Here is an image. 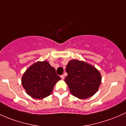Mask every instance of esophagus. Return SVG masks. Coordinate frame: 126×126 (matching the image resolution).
<instances>
[{"instance_id":"34e87169","label":"esophagus","mask_w":126,"mask_h":126,"mask_svg":"<svg viewBox=\"0 0 126 126\" xmlns=\"http://www.w3.org/2000/svg\"><path fill=\"white\" fill-rule=\"evenodd\" d=\"M60 77H61V78H62V80H63V79H64V75H61Z\"/></svg>"}]
</instances>
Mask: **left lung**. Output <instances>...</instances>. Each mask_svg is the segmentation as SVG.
<instances>
[{"label":"left lung","mask_w":126,"mask_h":126,"mask_svg":"<svg viewBox=\"0 0 126 126\" xmlns=\"http://www.w3.org/2000/svg\"><path fill=\"white\" fill-rule=\"evenodd\" d=\"M67 75L64 81L71 94L79 99L93 96L101 84V75L98 70L85 62L72 60L66 68Z\"/></svg>","instance_id":"left-lung-1"}]
</instances>
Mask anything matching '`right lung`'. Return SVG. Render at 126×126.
Instances as JSON below:
<instances>
[{"instance_id":"right-lung-1","label":"right lung","mask_w":126,"mask_h":126,"mask_svg":"<svg viewBox=\"0 0 126 126\" xmlns=\"http://www.w3.org/2000/svg\"><path fill=\"white\" fill-rule=\"evenodd\" d=\"M60 80L48 62L39 61L26 70L22 84L28 95L33 98L43 99L51 94L55 84Z\"/></svg>"}]
</instances>
